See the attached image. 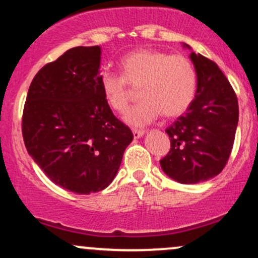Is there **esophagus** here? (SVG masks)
<instances>
[{
	"label": "esophagus",
	"instance_id": "1",
	"mask_svg": "<svg viewBox=\"0 0 258 258\" xmlns=\"http://www.w3.org/2000/svg\"><path fill=\"white\" fill-rule=\"evenodd\" d=\"M144 130H133V137L135 138H139L144 135Z\"/></svg>",
	"mask_w": 258,
	"mask_h": 258
}]
</instances>
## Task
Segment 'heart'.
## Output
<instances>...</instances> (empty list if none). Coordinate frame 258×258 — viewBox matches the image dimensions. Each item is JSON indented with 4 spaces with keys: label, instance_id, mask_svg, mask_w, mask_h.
Masks as SVG:
<instances>
[{
    "label": "heart",
    "instance_id": "obj_1",
    "mask_svg": "<svg viewBox=\"0 0 258 258\" xmlns=\"http://www.w3.org/2000/svg\"><path fill=\"white\" fill-rule=\"evenodd\" d=\"M121 75L100 74L98 82L106 104L125 112L139 87L142 99L126 114L130 125L144 126L162 114L173 119L185 112L197 94L198 76L193 63L183 54L158 49H136L121 59Z\"/></svg>",
    "mask_w": 258,
    "mask_h": 258
}]
</instances>
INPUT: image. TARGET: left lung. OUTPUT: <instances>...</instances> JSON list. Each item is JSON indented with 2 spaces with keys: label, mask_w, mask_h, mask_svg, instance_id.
Segmentation results:
<instances>
[{
  "label": "left lung",
  "mask_w": 258,
  "mask_h": 258,
  "mask_svg": "<svg viewBox=\"0 0 258 258\" xmlns=\"http://www.w3.org/2000/svg\"><path fill=\"white\" fill-rule=\"evenodd\" d=\"M198 76L195 98L166 133L171 149L160 165L168 177L194 184L221 173L229 160L239 120L238 98L218 65L190 54Z\"/></svg>",
  "instance_id": "left-lung-1"
}]
</instances>
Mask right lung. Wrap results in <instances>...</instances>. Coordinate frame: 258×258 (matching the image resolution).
I'll return each instance as SVG.
<instances>
[{
    "instance_id": "right-lung-1",
    "label": "right lung",
    "mask_w": 258,
    "mask_h": 258,
    "mask_svg": "<svg viewBox=\"0 0 258 258\" xmlns=\"http://www.w3.org/2000/svg\"><path fill=\"white\" fill-rule=\"evenodd\" d=\"M100 55L99 46H79L47 63L23 110L28 153L54 184L76 194L110 184L133 139L100 91Z\"/></svg>"
}]
</instances>
